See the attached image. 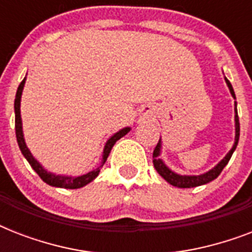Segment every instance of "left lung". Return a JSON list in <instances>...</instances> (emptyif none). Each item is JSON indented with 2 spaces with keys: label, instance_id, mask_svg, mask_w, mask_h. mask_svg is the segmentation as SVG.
<instances>
[{
  "label": "left lung",
  "instance_id": "8db88e82",
  "mask_svg": "<svg viewBox=\"0 0 252 252\" xmlns=\"http://www.w3.org/2000/svg\"><path fill=\"white\" fill-rule=\"evenodd\" d=\"M226 81L227 86L230 89V93L233 95V98H235L234 90H233V86H231L230 81L225 78ZM238 140H239V118H238V112H237V103H235V142L231 150L226 154V157L223 158L222 161L220 162L219 165L216 166L215 168H212L211 171L205 172L203 175H196V176H188V175H178L174 171H171L170 168L166 167V165L162 162V159L158 158L159 156V152H161V138L158 141L157 146L154 148L153 152V165L156 167V170L158 171V174L166 180L168 183L174 186V187L178 188H192V187H197V186H203V184H207L212 180H215L217 176L221 174V171L223 170V167L227 165V162L230 161L231 156H233V152L235 150L237 145H238Z\"/></svg>",
  "mask_w": 252,
  "mask_h": 252
}]
</instances>
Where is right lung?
<instances>
[{"instance_id": "right-lung-1", "label": "right lung", "mask_w": 252, "mask_h": 252, "mask_svg": "<svg viewBox=\"0 0 252 252\" xmlns=\"http://www.w3.org/2000/svg\"><path fill=\"white\" fill-rule=\"evenodd\" d=\"M26 78L21 82V85L18 86L17 95H15V100H14V110H15V136H17L18 145H19V149H21L22 154L25 156V158L29 161V163L31 165V167L36 171V174L40 176L43 182H45L49 186H53V187H60V188H69V189H76V188H81L89 184L91 180H94L96 176H98L100 168L103 167L104 162L107 161V157L110 154L112 146L115 145V142L120 140L123 136H126L128 132L130 130V128H124V129L119 130L118 133H115L112 137L107 141L104 149H103L102 154V162L99 167H96L93 171L87 172L85 175L81 176H63V175H55V174H51L47 170L41 167V165L39 162L32 157V154L30 153L29 148L26 146L25 138H23V132H22V120H21V96L22 91H23V86H25Z\"/></svg>"}]
</instances>
